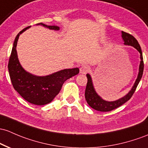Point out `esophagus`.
I'll return each instance as SVG.
<instances>
[{
    "instance_id": "1",
    "label": "esophagus",
    "mask_w": 148,
    "mask_h": 148,
    "mask_svg": "<svg viewBox=\"0 0 148 148\" xmlns=\"http://www.w3.org/2000/svg\"><path fill=\"white\" fill-rule=\"evenodd\" d=\"M89 67L87 65H82L80 67V69H79V71H80V74H85L88 71Z\"/></svg>"
}]
</instances>
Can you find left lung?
<instances>
[{
    "label": "left lung",
    "mask_w": 148,
    "mask_h": 148,
    "mask_svg": "<svg viewBox=\"0 0 148 148\" xmlns=\"http://www.w3.org/2000/svg\"><path fill=\"white\" fill-rule=\"evenodd\" d=\"M121 38H122L124 44L125 45H130L136 48L140 53V64H139L138 74L137 79L135 81V83L133 85L132 88L127 94L124 95V97H121V98L118 99L114 101H108V100H104L97 93L95 88H94L93 83H92V79L91 76L89 74H86L88 79V82L86 88L85 90V98L86 100L87 103L90 107L92 109L100 112H109L111 110H114V109L119 108V107L122 105L126 102H127L133 94L134 93L136 88L140 82L141 78H142L143 73L144 64H143V58L142 50H141L140 46L139 45L138 40L133 36L132 35L126 33V32H121Z\"/></svg>",
    "instance_id": "obj_1"
}]
</instances>
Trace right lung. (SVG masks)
I'll list each match as a JSON object with an SVG mask.
<instances>
[{
	"instance_id": "add662e5",
	"label": "right lung",
	"mask_w": 148,
	"mask_h": 148,
	"mask_svg": "<svg viewBox=\"0 0 148 148\" xmlns=\"http://www.w3.org/2000/svg\"><path fill=\"white\" fill-rule=\"evenodd\" d=\"M50 30L59 31L57 26H48L43 23L37 24ZM24 29L14 39L11 56L8 63L10 77L14 90L24 100L36 105L50 103L60 91L65 81L79 74V68L64 69L46 76H36L26 71L19 62L17 53V44L19 36L27 29Z\"/></svg>"
}]
</instances>
